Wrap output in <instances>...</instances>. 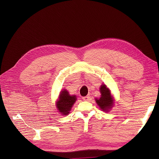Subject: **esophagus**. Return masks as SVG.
Instances as JSON below:
<instances>
[{
  "mask_svg": "<svg viewBox=\"0 0 159 159\" xmlns=\"http://www.w3.org/2000/svg\"><path fill=\"white\" fill-rule=\"evenodd\" d=\"M89 98H90L89 95H87V96H85V97H83L82 99H83L84 101H89Z\"/></svg>",
  "mask_w": 159,
  "mask_h": 159,
  "instance_id": "obj_1",
  "label": "esophagus"
}]
</instances>
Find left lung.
<instances>
[{
    "mask_svg": "<svg viewBox=\"0 0 159 159\" xmlns=\"http://www.w3.org/2000/svg\"><path fill=\"white\" fill-rule=\"evenodd\" d=\"M101 97L99 99H95V102L99 108L104 111H109L113 106V98L111 94L109 89L105 84L100 87Z\"/></svg>",
    "mask_w": 159,
    "mask_h": 159,
    "instance_id": "1",
    "label": "left lung"
}]
</instances>
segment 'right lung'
<instances>
[{"instance_id":"1","label":"right lung","mask_w":159,"mask_h":159,"mask_svg":"<svg viewBox=\"0 0 159 159\" xmlns=\"http://www.w3.org/2000/svg\"><path fill=\"white\" fill-rule=\"evenodd\" d=\"M77 100L75 95H70L66 89L61 91L58 101L56 102V107L61 114L66 115L70 113L73 105Z\"/></svg>"}]
</instances>
